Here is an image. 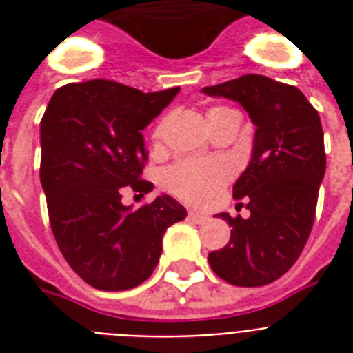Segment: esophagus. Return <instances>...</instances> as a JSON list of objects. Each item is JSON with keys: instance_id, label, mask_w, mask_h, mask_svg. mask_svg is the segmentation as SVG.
<instances>
[{"instance_id": "esophagus-1", "label": "esophagus", "mask_w": 353, "mask_h": 353, "mask_svg": "<svg viewBox=\"0 0 353 353\" xmlns=\"http://www.w3.org/2000/svg\"><path fill=\"white\" fill-rule=\"evenodd\" d=\"M188 218H190L192 221H196V223H205V221L209 220V218H207L205 214H199V212H194V210H190V212H188Z\"/></svg>"}]
</instances>
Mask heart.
Segmentation results:
<instances>
[{
	"instance_id": "1",
	"label": "heart",
	"mask_w": 353,
	"mask_h": 353,
	"mask_svg": "<svg viewBox=\"0 0 353 353\" xmlns=\"http://www.w3.org/2000/svg\"><path fill=\"white\" fill-rule=\"evenodd\" d=\"M227 108H212L207 117ZM159 133V130H157ZM231 177V166L225 161H181L165 174L166 188L194 205H207L218 196Z\"/></svg>"
}]
</instances>
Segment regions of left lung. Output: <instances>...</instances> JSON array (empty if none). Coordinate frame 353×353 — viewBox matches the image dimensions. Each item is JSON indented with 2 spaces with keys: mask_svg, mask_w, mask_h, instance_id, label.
Returning a JSON list of instances; mask_svg holds the SVG:
<instances>
[{
  "mask_svg": "<svg viewBox=\"0 0 353 353\" xmlns=\"http://www.w3.org/2000/svg\"><path fill=\"white\" fill-rule=\"evenodd\" d=\"M201 91L238 102L256 128L251 161L232 187L251 216L218 214L232 227L231 241L210 252V268L232 285L271 284L290 271L312 232L326 172L321 117L295 85L262 74Z\"/></svg>",
  "mask_w": 353,
  "mask_h": 353,
  "instance_id": "obj_1",
  "label": "left lung"
}]
</instances>
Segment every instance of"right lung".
Returning a JSON list of instances; mask_svg holds the SVG:
<instances>
[{"mask_svg":"<svg viewBox=\"0 0 353 353\" xmlns=\"http://www.w3.org/2000/svg\"><path fill=\"white\" fill-rule=\"evenodd\" d=\"M179 88L155 93L90 80L54 91L40 122V181L52 234L74 273L102 291H126L150 279L163 236L187 210L168 194L133 209L126 190L148 194L141 179L143 130Z\"/></svg>","mask_w":353,"mask_h":353,"instance_id":"right-lung-1","label":"right lung"}]
</instances>
